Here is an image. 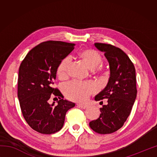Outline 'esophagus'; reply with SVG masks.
<instances>
[{"label":"esophagus","instance_id":"1","mask_svg":"<svg viewBox=\"0 0 157 157\" xmlns=\"http://www.w3.org/2000/svg\"><path fill=\"white\" fill-rule=\"evenodd\" d=\"M77 106L79 107H80L82 109H86L87 107V105H83V104H78L77 105Z\"/></svg>","mask_w":157,"mask_h":157}]
</instances>
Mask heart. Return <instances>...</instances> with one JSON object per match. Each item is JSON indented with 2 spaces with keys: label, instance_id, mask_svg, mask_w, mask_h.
<instances>
[{
  "label": "heart",
  "instance_id": "obj_1",
  "mask_svg": "<svg viewBox=\"0 0 157 157\" xmlns=\"http://www.w3.org/2000/svg\"><path fill=\"white\" fill-rule=\"evenodd\" d=\"M78 56L91 70L96 68L102 61L99 53L92 49L82 50L79 52ZM71 61L70 57H66L61 61L58 65L57 73L60 78H64L67 75ZM97 89L96 84L93 82H83L73 80L65 85L63 91L66 97L70 100L77 102H84L88 99L92 94L96 91Z\"/></svg>",
  "mask_w": 157,
  "mask_h": 157
}]
</instances>
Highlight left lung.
I'll use <instances>...</instances> for the list:
<instances>
[{"mask_svg": "<svg viewBox=\"0 0 157 157\" xmlns=\"http://www.w3.org/2000/svg\"><path fill=\"white\" fill-rule=\"evenodd\" d=\"M94 45L105 53L109 64L110 77L105 88L95 97L96 101L108 99V104L100 109V117L90 122L89 126L98 134H111L123 127L131 113L137 94L136 71L121 49L110 44Z\"/></svg>", "mask_w": 157, "mask_h": 157, "instance_id": "1", "label": "left lung"}]
</instances>
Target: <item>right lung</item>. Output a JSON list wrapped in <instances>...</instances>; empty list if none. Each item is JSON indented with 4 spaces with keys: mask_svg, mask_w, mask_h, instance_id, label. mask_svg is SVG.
I'll return each mask as SVG.
<instances>
[{
    "mask_svg": "<svg viewBox=\"0 0 157 157\" xmlns=\"http://www.w3.org/2000/svg\"><path fill=\"white\" fill-rule=\"evenodd\" d=\"M75 44L48 41L33 48L21 62L18 78V98L25 121L41 134H51L62 128L67 111L75 104L63 99L53 88L61 61L74 49ZM52 94L62 97L58 105L49 104Z\"/></svg>",
    "mask_w": 157,
    "mask_h": 157,
    "instance_id": "obj_1",
    "label": "right lung"
}]
</instances>
